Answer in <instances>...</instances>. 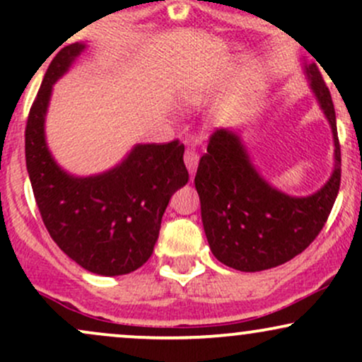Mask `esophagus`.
Returning <instances> with one entry per match:
<instances>
[{"mask_svg":"<svg viewBox=\"0 0 362 362\" xmlns=\"http://www.w3.org/2000/svg\"><path fill=\"white\" fill-rule=\"evenodd\" d=\"M184 161L187 165V170H189L190 177H194L195 170H197V165H199V155L194 151V149H185Z\"/></svg>","mask_w":362,"mask_h":362,"instance_id":"1","label":"esophagus"}]
</instances>
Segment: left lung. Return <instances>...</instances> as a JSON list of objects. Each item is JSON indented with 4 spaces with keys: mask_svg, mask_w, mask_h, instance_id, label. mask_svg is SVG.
<instances>
[{
    "mask_svg": "<svg viewBox=\"0 0 362 362\" xmlns=\"http://www.w3.org/2000/svg\"><path fill=\"white\" fill-rule=\"evenodd\" d=\"M311 88L332 126L335 170L310 197H289L272 189L248 161L238 136L216 129L199 161L194 184L211 252L228 267L257 272L300 255L325 226L340 187V144L332 95L315 64Z\"/></svg>",
    "mask_w": 362,
    "mask_h": 362,
    "instance_id": "8db88e82",
    "label": "left lung"
}]
</instances>
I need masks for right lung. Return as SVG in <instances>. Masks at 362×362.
<instances>
[{
  "label": "right lung",
  "instance_id": "1",
  "mask_svg": "<svg viewBox=\"0 0 362 362\" xmlns=\"http://www.w3.org/2000/svg\"><path fill=\"white\" fill-rule=\"evenodd\" d=\"M85 44L62 47L49 64L25 127L32 190L49 235L69 259L100 276H122L153 253L170 197L187 184L184 144H138L117 168L76 178L54 163L44 139V117L54 81Z\"/></svg>",
  "mask_w": 362,
  "mask_h": 362
}]
</instances>
